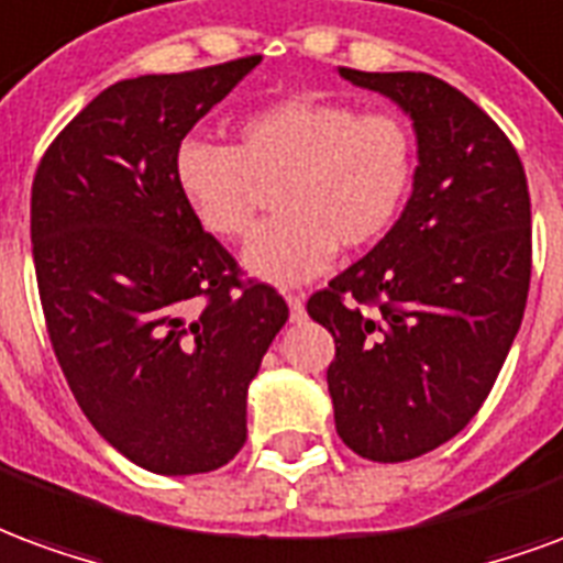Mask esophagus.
Listing matches in <instances>:
<instances>
[{
	"label": "esophagus",
	"instance_id": "esophagus-1",
	"mask_svg": "<svg viewBox=\"0 0 563 563\" xmlns=\"http://www.w3.org/2000/svg\"><path fill=\"white\" fill-rule=\"evenodd\" d=\"M286 305H289V317H292V322H301L305 319V298L301 295H286Z\"/></svg>",
	"mask_w": 563,
	"mask_h": 563
}]
</instances>
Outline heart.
I'll return each instance as SVG.
<instances>
[{"label":"heart","instance_id":"1","mask_svg":"<svg viewBox=\"0 0 563 563\" xmlns=\"http://www.w3.org/2000/svg\"><path fill=\"white\" fill-rule=\"evenodd\" d=\"M174 180L198 225L225 241L250 232L258 186H274L277 217L250 238L244 268L295 286L329 268L338 246L377 244L398 222L416 180V135L398 114L289 96L246 114L234 147L186 139Z\"/></svg>","mask_w":563,"mask_h":563}]
</instances>
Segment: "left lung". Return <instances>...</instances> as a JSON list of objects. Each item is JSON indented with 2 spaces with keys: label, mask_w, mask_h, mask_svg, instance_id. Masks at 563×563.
Segmentation results:
<instances>
[{
  "label": "left lung",
  "mask_w": 563,
  "mask_h": 563,
  "mask_svg": "<svg viewBox=\"0 0 563 563\" xmlns=\"http://www.w3.org/2000/svg\"><path fill=\"white\" fill-rule=\"evenodd\" d=\"M338 71L391 99L416 132L419 165L398 222L307 301L334 338L338 434L362 459L391 464L452 440L495 386L531 286V196L507 135L446 80Z\"/></svg>",
  "instance_id": "left-lung-1"
}]
</instances>
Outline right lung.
Wrapping results in <instances>:
<instances>
[{
	"instance_id": "obj_1",
	"label": "right lung",
	"mask_w": 563,
	"mask_h": 563,
	"mask_svg": "<svg viewBox=\"0 0 563 563\" xmlns=\"http://www.w3.org/2000/svg\"><path fill=\"white\" fill-rule=\"evenodd\" d=\"M262 63L141 75L99 92L32 180V258L68 389L111 446L162 476L217 471L246 440V389L289 319L189 213L174 153Z\"/></svg>"
}]
</instances>
